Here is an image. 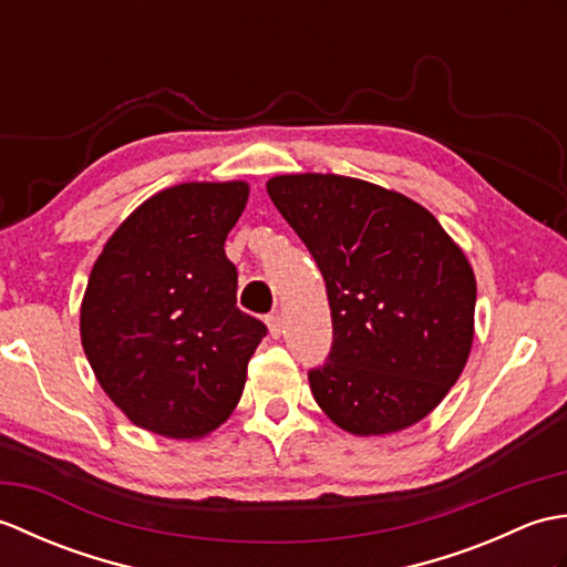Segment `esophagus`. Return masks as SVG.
Returning a JSON list of instances; mask_svg holds the SVG:
<instances>
[{
  "mask_svg": "<svg viewBox=\"0 0 567 567\" xmlns=\"http://www.w3.org/2000/svg\"><path fill=\"white\" fill-rule=\"evenodd\" d=\"M265 323H268V331L272 339H277V336L282 333V317L280 315H270L268 319H265Z\"/></svg>",
  "mask_w": 567,
  "mask_h": 567,
  "instance_id": "1",
  "label": "esophagus"
}]
</instances>
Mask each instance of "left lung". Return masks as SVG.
Returning <instances> with one entry per match:
<instances>
[{"label":"left lung","instance_id":"left-lung-1","mask_svg":"<svg viewBox=\"0 0 567 567\" xmlns=\"http://www.w3.org/2000/svg\"><path fill=\"white\" fill-rule=\"evenodd\" d=\"M268 195L327 282L333 346L309 372L321 412L353 436L429 416L461 378L477 282L429 209L346 175H275Z\"/></svg>","mask_w":567,"mask_h":567}]
</instances>
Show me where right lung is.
I'll return each instance as SVG.
<instances>
[{
	"label": "right lung",
	"instance_id": "obj_1",
	"mask_svg": "<svg viewBox=\"0 0 567 567\" xmlns=\"http://www.w3.org/2000/svg\"><path fill=\"white\" fill-rule=\"evenodd\" d=\"M248 183H183L131 212L106 240L80 307L100 388L131 424L195 441L231 416L265 323L236 307L226 236Z\"/></svg>",
	"mask_w": 567,
	"mask_h": 567
}]
</instances>
